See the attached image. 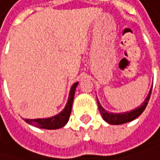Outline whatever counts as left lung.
Masks as SVG:
<instances>
[{"instance_id":"8db88e82","label":"left lung","mask_w":160,"mask_h":160,"mask_svg":"<svg viewBox=\"0 0 160 160\" xmlns=\"http://www.w3.org/2000/svg\"><path fill=\"white\" fill-rule=\"evenodd\" d=\"M151 93H152V89L147 96V98L145 99V101L143 102V104L138 107V109L135 110H132L131 112H124V113H112L110 112H107L106 110H104L102 108V106L100 105L99 101L97 100V104H98V109H99V112L103 117V119L105 120L106 122H108L109 124H113V125H120V124H124V123H127V122H130L133 119H135L137 117H138L142 112L143 111L145 110V108L147 107V104L149 102V99H150V96H151Z\"/></svg>"}]
</instances>
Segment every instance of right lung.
Listing matches in <instances>:
<instances>
[{
    "mask_svg": "<svg viewBox=\"0 0 160 160\" xmlns=\"http://www.w3.org/2000/svg\"><path fill=\"white\" fill-rule=\"evenodd\" d=\"M78 83L72 85L69 92L68 100L65 107V109L57 115L49 117V118H38V119H26V121L35 127L41 128V129H48V130H54L64 127L67 122L68 121V118L71 112V108H72V102L74 98L75 89Z\"/></svg>",
    "mask_w": 160,
    "mask_h": 160,
    "instance_id": "obj_1",
    "label": "right lung"
}]
</instances>
